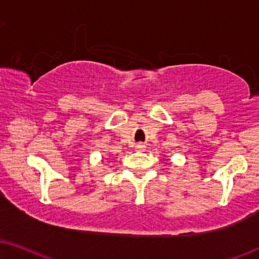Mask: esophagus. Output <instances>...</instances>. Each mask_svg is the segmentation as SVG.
Masks as SVG:
<instances>
[{
    "instance_id": "34e87169",
    "label": "esophagus",
    "mask_w": 259,
    "mask_h": 259,
    "mask_svg": "<svg viewBox=\"0 0 259 259\" xmlns=\"http://www.w3.org/2000/svg\"><path fill=\"white\" fill-rule=\"evenodd\" d=\"M136 148H137V150H139V151H144V150H145V145H143V144H138L137 146H136Z\"/></svg>"
}]
</instances>
